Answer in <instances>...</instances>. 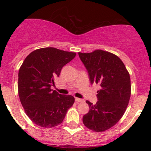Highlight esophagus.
Wrapping results in <instances>:
<instances>
[{
  "label": "esophagus",
  "instance_id": "esophagus-1",
  "mask_svg": "<svg viewBox=\"0 0 151 151\" xmlns=\"http://www.w3.org/2000/svg\"><path fill=\"white\" fill-rule=\"evenodd\" d=\"M75 101L82 102V101H84V99H79V98H75Z\"/></svg>",
  "mask_w": 151,
  "mask_h": 151
}]
</instances>
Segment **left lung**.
<instances>
[{"mask_svg":"<svg viewBox=\"0 0 151 151\" xmlns=\"http://www.w3.org/2000/svg\"><path fill=\"white\" fill-rule=\"evenodd\" d=\"M91 84L100 85L95 104L86 101L89 111L82 121L88 129L101 132L121 119L131 96V79L125 65L114 54L98 50L91 53L79 52Z\"/></svg>","mask_w":151,"mask_h":151,"instance_id":"8db88e82","label":"left lung"}]
</instances>
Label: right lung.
<instances>
[{"mask_svg": "<svg viewBox=\"0 0 151 151\" xmlns=\"http://www.w3.org/2000/svg\"><path fill=\"white\" fill-rule=\"evenodd\" d=\"M55 47L32 52L24 60L18 72V94L26 114L32 122L45 128L62 124L74 96L62 95L52 89L62 67L75 58Z\"/></svg>", "mask_w": 151, "mask_h": 151, "instance_id": "1", "label": "right lung"}]
</instances>
